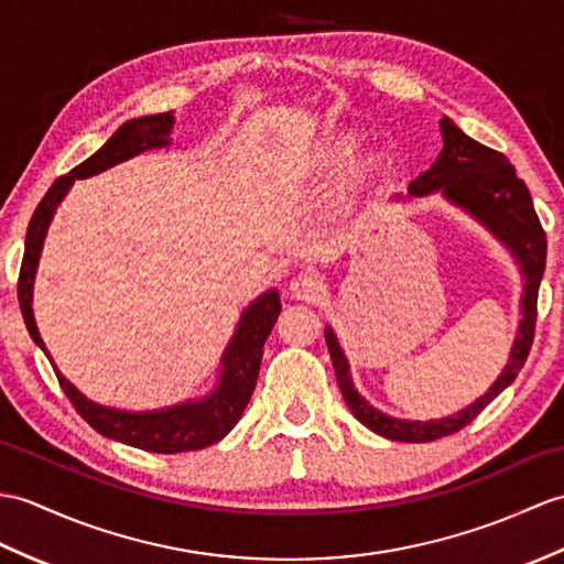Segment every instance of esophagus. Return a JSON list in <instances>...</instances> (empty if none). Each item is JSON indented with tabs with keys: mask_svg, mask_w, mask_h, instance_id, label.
Listing matches in <instances>:
<instances>
[{
	"mask_svg": "<svg viewBox=\"0 0 564 564\" xmlns=\"http://www.w3.org/2000/svg\"><path fill=\"white\" fill-rule=\"evenodd\" d=\"M326 291L324 281L317 276V273H297V276L291 281V293L297 300H307V303H314V300H319Z\"/></svg>",
	"mask_w": 564,
	"mask_h": 564,
	"instance_id": "1",
	"label": "esophagus"
}]
</instances>
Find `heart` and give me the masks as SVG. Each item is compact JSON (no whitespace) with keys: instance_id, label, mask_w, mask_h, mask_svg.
Listing matches in <instances>:
<instances>
[{"instance_id":"1","label":"heart","mask_w":564,"mask_h":564,"mask_svg":"<svg viewBox=\"0 0 564 564\" xmlns=\"http://www.w3.org/2000/svg\"><path fill=\"white\" fill-rule=\"evenodd\" d=\"M358 141V132L352 127H344V124H334L326 127L324 132L312 139L307 147L295 155V173L297 175H319L324 173L326 167H332L344 153H348ZM358 177V170L352 173V180Z\"/></svg>"}]
</instances>
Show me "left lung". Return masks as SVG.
Wrapping results in <instances>:
<instances>
[{
  "label": "left lung",
  "instance_id": "obj_1",
  "mask_svg": "<svg viewBox=\"0 0 564 564\" xmlns=\"http://www.w3.org/2000/svg\"><path fill=\"white\" fill-rule=\"evenodd\" d=\"M440 132L444 147L437 161L411 182L405 199H421V196L440 192L452 206L462 208L464 214L478 220L497 242L505 245V250L514 257L523 281V293L519 300L521 319L517 326L512 352H509L505 370L497 375L492 387L459 413L435 417V421H405V417L387 415L384 411L365 401L358 394L356 384H352L350 365L341 344H338L332 326H326L324 338L326 346H329L338 387H341L350 413L365 427L394 442H432L454 435V432L466 427L497 394H502L514 382L533 344L535 300H539V285L545 271V232L539 216H535L531 194L527 185H523V180L517 177L514 165L502 153L466 137L449 117H442ZM394 199L399 202L403 196L397 194Z\"/></svg>",
  "mask_w": 564,
  "mask_h": 564
}]
</instances>
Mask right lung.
Wrapping results in <instances>:
<instances>
[{
	"label": "right lung",
	"mask_w": 564,
	"mask_h": 564,
	"mask_svg": "<svg viewBox=\"0 0 564 564\" xmlns=\"http://www.w3.org/2000/svg\"><path fill=\"white\" fill-rule=\"evenodd\" d=\"M173 112L134 117V120H129L117 129L90 159H86L82 165H76L72 173L55 180V185L47 189L29 223L25 252L19 273V305L23 312V322L29 326V334L35 346L45 352L52 368H55L64 394L69 397L74 409L82 413L84 421L94 430H98L102 437H110L129 444V447L153 454H180L204 449L208 444L220 442L235 425H238L242 411L252 399L261 356H264V344L281 312V297L276 288L261 293L257 300H252V305H247L242 310L230 344L220 356L216 384L206 397L187 399L182 403L167 405V409L155 411H122L112 409V405H100L96 401H90L57 370V365L52 360L50 350L45 348L33 317V281L52 216H55L57 206L62 204L64 196H67L74 182L105 173V170L134 159L139 153L167 149L170 141H173L170 139V134H173Z\"/></svg>",
	"instance_id": "right-lung-1"
}]
</instances>
